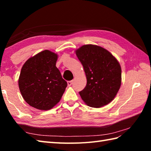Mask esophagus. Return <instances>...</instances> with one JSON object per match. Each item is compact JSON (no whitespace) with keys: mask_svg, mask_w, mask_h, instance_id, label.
I'll use <instances>...</instances> for the list:
<instances>
[{"mask_svg":"<svg viewBox=\"0 0 151 151\" xmlns=\"http://www.w3.org/2000/svg\"><path fill=\"white\" fill-rule=\"evenodd\" d=\"M72 84H73V81H70L67 82V85H68V86H70L72 85Z\"/></svg>","mask_w":151,"mask_h":151,"instance_id":"obj_1","label":"esophagus"}]
</instances>
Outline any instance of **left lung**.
<instances>
[{
    "mask_svg": "<svg viewBox=\"0 0 151 151\" xmlns=\"http://www.w3.org/2000/svg\"><path fill=\"white\" fill-rule=\"evenodd\" d=\"M76 54L87 78L85 88L79 92L82 100L93 108L110 103L121 87L119 63L109 51L94 45L82 46L76 50Z\"/></svg>",
    "mask_w": 151,
    "mask_h": 151,
    "instance_id": "8db88e82",
    "label": "left lung"
}]
</instances>
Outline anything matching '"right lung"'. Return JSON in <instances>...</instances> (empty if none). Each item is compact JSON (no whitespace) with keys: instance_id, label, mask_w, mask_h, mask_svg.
I'll return each mask as SVG.
<instances>
[{"instance_id":"right-lung-1","label":"right lung","mask_w":151,"mask_h":151,"mask_svg":"<svg viewBox=\"0 0 151 151\" xmlns=\"http://www.w3.org/2000/svg\"><path fill=\"white\" fill-rule=\"evenodd\" d=\"M58 55L49 50L30 58L22 66L19 88L31 106L48 110L58 103L67 86L56 66Z\"/></svg>"}]
</instances>
